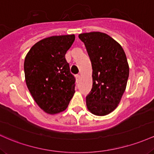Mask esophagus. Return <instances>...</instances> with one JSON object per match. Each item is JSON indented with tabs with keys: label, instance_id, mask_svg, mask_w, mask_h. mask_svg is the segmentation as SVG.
<instances>
[{
	"label": "esophagus",
	"instance_id": "esophagus-1",
	"mask_svg": "<svg viewBox=\"0 0 154 154\" xmlns=\"http://www.w3.org/2000/svg\"><path fill=\"white\" fill-rule=\"evenodd\" d=\"M75 79H76V82H79V81H80V79H81V76L79 75H76V76H75Z\"/></svg>",
	"mask_w": 154,
	"mask_h": 154
}]
</instances>
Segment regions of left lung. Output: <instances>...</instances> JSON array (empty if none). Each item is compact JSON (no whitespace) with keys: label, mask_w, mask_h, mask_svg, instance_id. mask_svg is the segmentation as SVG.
<instances>
[{"label":"left lung","mask_w":154,"mask_h":154,"mask_svg":"<svg viewBox=\"0 0 154 154\" xmlns=\"http://www.w3.org/2000/svg\"><path fill=\"white\" fill-rule=\"evenodd\" d=\"M86 46L92 67V88L86 97L88 110L96 116L113 111L127 86L129 68L123 48L100 32L79 35Z\"/></svg>","instance_id":"8db88e82"}]
</instances>
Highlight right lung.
<instances>
[{
  "instance_id": "right-lung-1",
  "label": "right lung",
  "mask_w": 154,
  "mask_h": 154,
  "mask_svg": "<svg viewBox=\"0 0 154 154\" xmlns=\"http://www.w3.org/2000/svg\"><path fill=\"white\" fill-rule=\"evenodd\" d=\"M74 41L75 35L46 38L34 44L25 57L26 84L35 103L49 114L66 109L75 93V79L65 60Z\"/></svg>"
}]
</instances>
